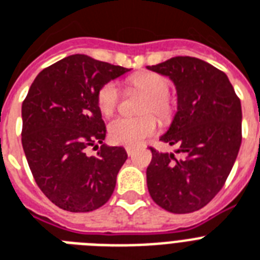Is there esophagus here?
<instances>
[{
    "label": "esophagus",
    "mask_w": 260,
    "mask_h": 260,
    "mask_svg": "<svg viewBox=\"0 0 260 260\" xmlns=\"http://www.w3.org/2000/svg\"><path fill=\"white\" fill-rule=\"evenodd\" d=\"M125 151H126V154H128V156H132L135 152V148L134 147H125Z\"/></svg>",
    "instance_id": "1"
}]
</instances>
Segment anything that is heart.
I'll list each match as a JSON object with an SVG mask.
<instances>
[{"instance_id": "1", "label": "heart", "mask_w": 260, "mask_h": 260, "mask_svg": "<svg viewBox=\"0 0 260 260\" xmlns=\"http://www.w3.org/2000/svg\"><path fill=\"white\" fill-rule=\"evenodd\" d=\"M128 87L146 93L142 102L143 116L139 117H117L109 124V138L114 144L121 146H138L144 142L158 129V118L163 122L173 120L175 114V102L169 95L170 81L154 71H142L131 75ZM121 100V93L114 82H108L100 89L97 94L98 109L102 114L110 116L117 109Z\"/></svg>"}]
</instances>
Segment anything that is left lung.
<instances>
[{
  "mask_svg": "<svg viewBox=\"0 0 260 260\" xmlns=\"http://www.w3.org/2000/svg\"><path fill=\"white\" fill-rule=\"evenodd\" d=\"M148 69L177 87L178 112L160 140L183 155L150 147L148 191L171 213L196 212L213 200L234 167L242 144L240 98L225 73L201 59L175 56Z\"/></svg>",
  "mask_w": 260,
  "mask_h": 260,
  "instance_id": "8db88e82",
  "label": "left lung"
}]
</instances>
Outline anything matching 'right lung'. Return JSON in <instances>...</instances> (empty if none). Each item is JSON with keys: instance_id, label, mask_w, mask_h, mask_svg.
Wrapping results in <instances>:
<instances>
[{"instance_id": "obj_1", "label": "right lung", "mask_w": 260, "mask_h": 260, "mask_svg": "<svg viewBox=\"0 0 260 260\" xmlns=\"http://www.w3.org/2000/svg\"><path fill=\"white\" fill-rule=\"evenodd\" d=\"M126 71L77 54L46 67L30 85L21 108L22 148L38 186L60 209L91 212L113 193L128 156L102 143L97 94ZM89 146L100 148L95 157L87 156Z\"/></svg>"}]
</instances>
